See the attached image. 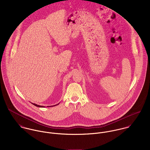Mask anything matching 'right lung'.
Listing matches in <instances>:
<instances>
[{"label":"right lung","mask_w":150,"mask_h":150,"mask_svg":"<svg viewBox=\"0 0 150 150\" xmlns=\"http://www.w3.org/2000/svg\"><path fill=\"white\" fill-rule=\"evenodd\" d=\"M33 105H34L35 106H37V107H44V106H40V105H36V104H35V103H32ZM54 105V106H52H52H57V105ZM47 107H50V106H47ZM50 107H51V106H50Z\"/></svg>","instance_id":"right-lung-1"}]
</instances>
